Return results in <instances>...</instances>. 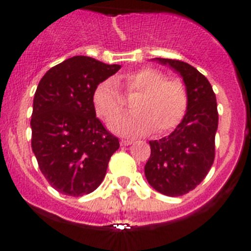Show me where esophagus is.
I'll use <instances>...</instances> for the list:
<instances>
[{
    "mask_svg": "<svg viewBox=\"0 0 251 251\" xmlns=\"http://www.w3.org/2000/svg\"><path fill=\"white\" fill-rule=\"evenodd\" d=\"M132 145V141H128V139H122L121 146H129Z\"/></svg>",
    "mask_w": 251,
    "mask_h": 251,
    "instance_id": "esophagus-1",
    "label": "esophagus"
}]
</instances>
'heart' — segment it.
Segmentation results:
<instances>
[{
  "label": "heart",
  "instance_id": "b5f03b06",
  "mask_svg": "<svg viewBox=\"0 0 251 251\" xmlns=\"http://www.w3.org/2000/svg\"><path fill=\"white\" fill-rule=\"evenodd\" d=\"M122 86L128 98L136 96L135 112L110 124L115 133L124 137L146 136L151 130L163 134L176 128L185 117L188 104L187 88L176 77L154 68H141L113 80H104L93 93L97 114L110 123L123 111L124 99L116 85Z\"/></svg>",
  "mask_w": 251,
  "mask_h": 251
}]
</instances>
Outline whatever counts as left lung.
<instances>
[{
	"label": "left lung",
	"instance_id": "1",
	"mask_svg": "<svg viewBox=\"0 0 251 251\" xmlns=\"http://www.w3.org/2000/svg\"><path fill=\"white\" fill-rule=\"evenodd\" d=\"M154 60L179 73L187 88L188 104L182 122L168 137L150 141L151 157L145 166L148 183L166 196H182L200 185L215 159L219 124L211 84L196 68L174 59Z\"/></svg>",
	"mask_w": 251,
	"mask_h": 251
}]
</instances>
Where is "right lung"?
<instances>
[{
	"label": "right lung",
	"instance_id": "1",
	"mask_svg": "<svg viewBox=\"0 0 251 251\" xmlns=\"http://www.w3.org/2000/svg\"><path fill=\"white\" fill-rule=\"evenodd\" d=\"M121 65L73 56L51 68L37 85L31 147L55 190L83 196L98 188L119 141L95 117L93 93Z\"/></svg>",
	"mask_w": 251,
	"mask_h": 251
}]
</instances>
